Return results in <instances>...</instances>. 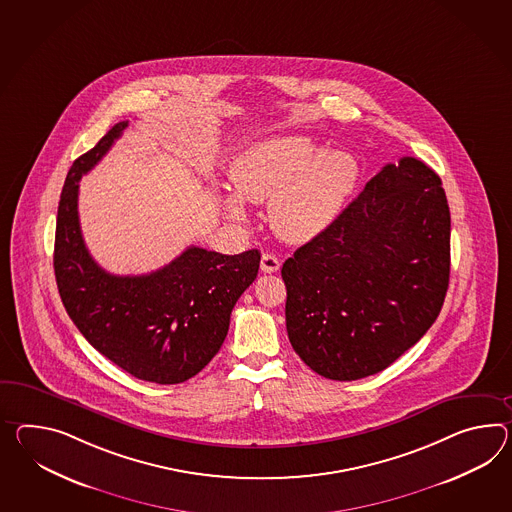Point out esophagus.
<instances>
[{
  "mask_svg": "<svg viewBox=\"0 0 512 512\" xmlns=\"http://www.w3.org/2000/svg\"><path fill=\"white\" fill-rule=\"evenodd\" d=\"M281 261L275 257L274 253H262L261 270L264 274H274L279 270Z\"/></svg>",
  "mask_w": 512,
  "mask_h": 512,
  "instance_id": "34e87169",
  "label": "esophagus"
}]
</instances>
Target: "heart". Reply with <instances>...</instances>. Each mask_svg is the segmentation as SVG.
I'll return each mask as SVG.
<instances>
[{
  "label": "heart",
  "mask_w": 512,
  "mask_h": 512,
  "mask_svg": "<svg viewBox=\"0 0 512 512\" xmlns=\"http://www.w3.org/2000/svg\"><path fill=\"white\" fill-rule=\"evenodd\" d=\"M235 192L222 198L233 220H246L240 197L268 200L270 224L279 237L309 242L337 222L359 181V164L346 151H324L303 135H274L253 142L233 159Z\"/></svg>",
  "instance_id": "b5f03b06"
}]
</instances>
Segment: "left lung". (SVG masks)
Listing matches in <instances>:
<instances>
[{"mask_svg":"<svg viewBox=\"0 0 512 512\" xmlns=\"http://www.w3.org/2000/svg\"><path fill=\"white\" fill-rule=\"evenodd\" d=\"M448 200L427 164H387L283 264L288 340L316 374L385 370L435 324L449 283Z\"/></svg>","mask_w":512,"mask_h":512,"instance_id":"left-lung-1","label":"left lung"}]
</instances>
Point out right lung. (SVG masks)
Returning <instances> with one entry per match:
<instances>
[{
    "instance_id": "obj_1",
    "label": "right lung",
    "mask_w": 512,
    "mask_h": 512,
    "mask_svg": "<svg viewBox=\"0 0 512 512\" xmlns=\"http://www.w3.org/2000/svg\"><path fill=\"white\" fill-rule=\"evenodd\" d=\"M125 127L127 122L114 125L66 175L55 229V279L68 316L101 355L137 379L175 385L201 372L222 348L231 311L255 281L261 253L222 255L190 246L151 274L105 272L81 235L79 179Z\"/></svg>"
}]
</instances>
